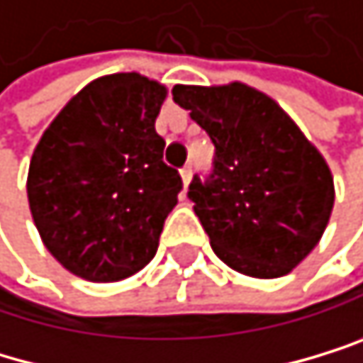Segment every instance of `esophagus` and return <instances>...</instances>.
Listing matches in <instances>:
<instances>
[{"label": "esophagus", "instance_id": "34e87169", "mask_svg": "<svg viewBox=\"0 0 363 363\" xmlns=\"http://www.w3.org/2000/svg\"><path fill=\"white\" fill-rule=\"evenodd\" d=\"M191 174H194V172H191V164H185L183 169H180V178H183V185H185V187L189 185V180H191Z\"/></svg>", "mask_w": 363, "mask_h": 363}]
</instances>
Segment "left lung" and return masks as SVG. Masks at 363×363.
I'll list each match as a JSON object with an SVG mask.
<instances>
[{"instance_id":"left-lung-1","label":"left lung","mask_w":363,"mask_h":363,"mask_svg":"<svg viewBox=\"0 0 363 363\" xmlns=\"http://www.w3.org/2000/svg\"><path fill=\"white\" fill-rule=\"evenodd\" d=\"M172 96L214 143L212 172L194 176L187 196L216 257L247 277L288 274L328 225V164L284 108L247 84H178Z\"/></svg>"}]
</instances>
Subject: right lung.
<instances>
[{"mask_svg": "<svg viewBox=\"0 0 363 363\" xmlns=\"http://www.w3.org/2000/svg\"><path fill=\"white\" fill-rule=\"evenodd\" d=\"M164 86L138 73L86 84L35 147L28 205L46 250L86 281H120L154 259L183 178L164 164Z\"/></svg>", "mask_w": 363, "mask_h": 363, "instance_id": "obj_1", "label": "right lung"}]
</instances>
